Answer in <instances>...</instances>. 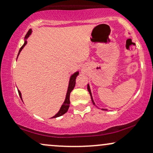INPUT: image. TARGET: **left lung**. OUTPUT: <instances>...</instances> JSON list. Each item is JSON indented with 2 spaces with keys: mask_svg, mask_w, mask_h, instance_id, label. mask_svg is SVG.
I'll use <instances>...</instances> for the list:
<instances>
[{
  "mask_svg": "<svg viewBox=\"0 0 153 153\" xmlns=\"http://www.w3.org/2000/svg\"><path fill=\"white\" fill-rule=\"evenodd\" d=\"M87 88H88V91L89 94H90V95H91V101H92V102H93V103H94V105H95V103H94V99H93V97H92V94H91V89H90V86H89V85H88V87H87Z\"/></svg>",
  "mask_w": 153,
  "mask_h": 153,
  "instance_id": "left-lung-1",
  "label": "left lung"
}]
</instances>
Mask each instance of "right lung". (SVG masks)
<instances>
[{"label":"right lung","mask_w":153,"mask_h":153,"mask_svg":"<svg viewBox=\"0 0 153 153\" xmlns=\"http://www.w3.org/2000/svg\"><path fill=\"white\" fill-rule=\"evenodd\" d=\"M31 29H29V31L27 32V34H26L25 36V39H26L29 36V35L31 34ZM26 43H27V42H26V40H25V42H24V45L21 47L20 50H19V54H20L21 51L22 50V49L24 48V47L25 46V45H26ZM79 74L78 72H76V73H75L74 74L72 75L71 78H70V81H69V85H68V91H67V94H66V97H65V100L64 103H63V104L62 105V106H61L60 109H59V111L58 112H57V114H56L53 117H52V118H56V117H60V116H62L64 114H65L67 111H68V108H69V106H70V103H71V102H70V95H71V91L73 90V88H74L75 85V79H76V77L78 76ZM19 92V96H20V98L22 99V94H21L20 91H18Z\"/></svg>","instance_id":"obj_1"}]
</instances>
